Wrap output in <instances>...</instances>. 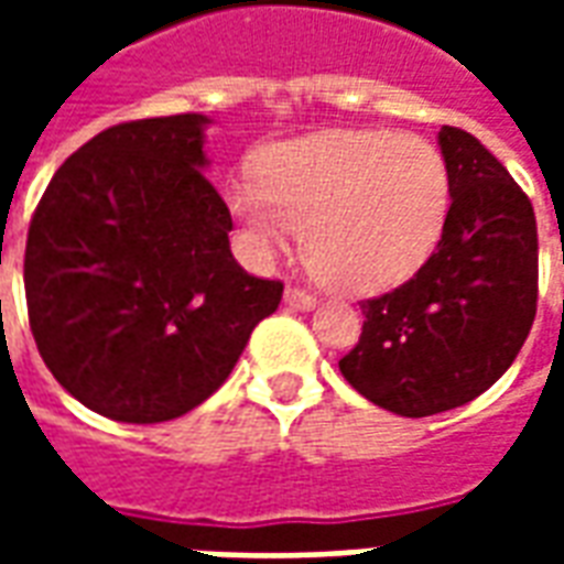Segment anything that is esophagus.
Instances as JSON below:
<instances>
[{"mask_svg":"<svg viewBox=\"0 0 564 564\" xmlns=\"http://www.w3.org/2000/svg\"><path fill=\"white\" fill-rule=\"evenodd\" d=\"M283 302L293 307V311H314V307H317V299L311 293H305V290H299V286H286Z\"/></svg>","mask_w":564,"mask_h":564,"instance_id":"1","label":"esophagus"}]
</instances>
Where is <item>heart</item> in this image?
I'll return each mask as SVG.
<instances>
[{"mask_svg": "<svg viewBox=\"0 0 564 564\" xmlns=\"http://www.w3.org/2000/svg\"><path fill=\"white\" fill-rule=\"evenodd\" d=\"M238 181L226 208L257 262L286 253L305 229V257L341 293H383L435 253L453 202L447 160L432 141L390 129H338L283 141Z\"/></svg>", "mask_w": 564, "mask_h": 564, "instance_id": "obj_1", "label": "heart"}]
</instances>
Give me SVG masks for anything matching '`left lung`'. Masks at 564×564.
<instances>
[{
    "mask_svg": "<svg viewBox=\"0 0 564 564\" xmlns=\"http://www.w3.org/2000/svg\"><path fill=\"white\" fill-rule=\"evenodd\" d=\"M449 217L414 278L362 302V335L338 368L399 416H432L496 383L529 338L538 305V226L529 196L471 132L441 127Z\"/></svg>",
    "mask_w": 564,
    "mask_h": 564,
    "instance_id": "left-lung-1",
    "label": "left lung"
}]
</instances>
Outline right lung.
<instances>
[{"mask_svg":"<svg viewBox=\"0 0 564 564\" xmlns=\"http://www.w3.org/2000/svg\"><path fill=\"white\" fill-rule=\"evenodd\" d=\"M205 115L132 120L56 169L23 259L30 329L59 387L120 423L184 416L223 387L281 281L247 274L205 169Z\"/></svg>","mask_w":564,"mask_h":564,"instance_id":"add662e5","label":"right lung"}]
</instances>
